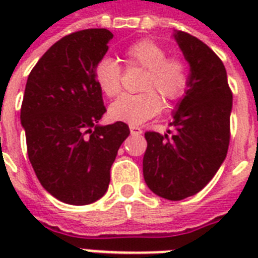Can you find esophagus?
<instances>
[{"instance_id": "34e87169", "label": "esophagus", "mask_w": 258, "mask_h": 258, "mask_svg": "<svg viewBox=\"0 0 258 258\" xmlns=\"http://www.w3.org/2000/svg\"><path fill=\"white\" fill-rule=\"evenodd\" d=\"M130 133H131V135H141L142 130L137 125H130Z\"/></svg>"}]
</instances>
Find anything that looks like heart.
<instances>
[{
	"mask_svg": "<svg viewBox=\"0 0 258 258\" xmlns=\"http://www.w3.org/2000/svg\"><path fill=\"white\" fill-rule=\"evenodd\" d=\"M127 68H142L141 89L137 95L124 93L109 105L112 120L141 124L158 115L167 103H175L186 95L190 87V64L180 56H169L167 48L154 38H139L123 50ZM120 64L111 57H101L93 67V79L105 96L113 97L121 89ZM161 94L160 97L159 95Z\"/></svg>",
	"mask_w": 258,
	"mask_h": 258,
	"instance_id": "heart-1",
	"label": "heart"
}]
</instances>
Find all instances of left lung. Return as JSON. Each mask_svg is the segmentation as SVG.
<instances>
[{
    "label": "left lung",
    "instance_id": "8db88e82",
    "mask_svg": "<svg viewBox=\"0 0 258 258\" xmlns=\"http://www.w3.org/2000/svg\"><path fill=\"white\" fill-rule=\"evenodd\" d=\"M174 37L190 62V87L169 124L174 133L145 134L143 175L157 196L180 201L201 191L226 158L233 93L212 48L182 30Z\"/></svg>",
    "mask_w": 258,
    "mask_h": 258
}]
</instances>
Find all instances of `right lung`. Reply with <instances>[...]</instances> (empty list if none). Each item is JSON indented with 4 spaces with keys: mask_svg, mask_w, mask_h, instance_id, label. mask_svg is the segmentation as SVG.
Instances as JSON below:
<instances>
[{
    "mask_svg": "<svg viewBox=\"0 0 258 258\" xmlns=\"http://www.w3.org/2000/svg\"><path fill=\"white\" fill-rule=\"evenodd\" d=\"M112 37L97 28L64 36L28 76L21 104L28 157L42 187L66 204L88 205L104 196L117 150L130 135L123 121L97 125L107 109L93 67Z\"/></svg>",
    "mask_w": 258,
    "mask_h": 258,
    "instance_id": "add662e5",
    "label": "right lung"
}]
</instances>
